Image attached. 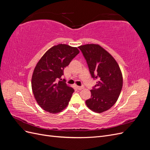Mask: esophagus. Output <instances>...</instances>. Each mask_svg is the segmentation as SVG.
<instances>
[{"mask_svg":"<svg viewBox=\"0 0 150 150\" xmlns=\"http://www.w3.org/2000/svg\"><path fill=\"white\" fill-rule=\"evenodd\" d=\"M77 87V88H78V89H79V90H81V89H83L84 88V86H76Z\"/></svg>","mask_w":150,"mask_h":150,"instance_id":"34e87169","label":"esophagus"}]
</instances>
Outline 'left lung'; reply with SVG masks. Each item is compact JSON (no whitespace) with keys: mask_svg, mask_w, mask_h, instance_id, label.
<instances>
[{"mask_svg":"<svg viewBox=\"0 0 150 150\" xmlns=\"http://www.w3.org/2000/svg\"><path fill=\"white\" fill-rule=\"evenodd\" d=\"M88 66L91 76L97 80L91 90V98L86 101L92 111L101 113L110 109L118 99L122 86L119 65L110 53L98 44L79 47Z\"/></svg>","mask_w":150,"mask_h":150,"instance_id":"left-lung-1","label":"left lung"}]
</instances>
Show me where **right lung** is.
Wrapping results in <instances>:
<instances>
[{
    "mask_svg": "<svg viewBox=\"0 0 150 150\" xmlns=\"http://www.w3.org/2000/svg\"><path fill=\"white\" fill-rule=\"evenodd\" d=\"M79 53L77 47L66 44L54 46L36 65L32 77V89L36 101L44 110L55 114L66 108L74 91L62 81L64 67Z\"/></svg>",
    "mask_w": 150,
    "mask_h": 150,
    "instance_id": "obj_1",
    "label": "right lung"
}]
</instances>
